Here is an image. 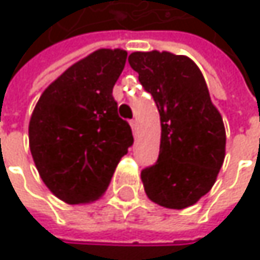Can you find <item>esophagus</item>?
<instances>
[{
	"label": "esophagus",
	"mask_w": 260,
	"mask_h": 260,
	"mask_svg": "<svg viewBox=\"0 0 260 260\" xmlns=\"http://www.w3.org/2000/svg\"><path fill=\"white\" fill-rule=\"evenodd\" d=\"M131 128H132L134 132H137V129H138V122L137 120H131Z\"/></svg>",
	"instance_id": "esophagus-1"
}]
</instances>
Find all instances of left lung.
<instances>
[{"label": "left lung", "instance_id": "1", "mask_svg": "<svg viewBox=\"0 0 260 260\" xmlns=\"http://www.w3.org/2000/svg\"><path fill=\"white\" fill-rule=\"evenodd\" d=\"M131 68L153 96L161 120L158 161L141 172L147 197L183 209L217 181L226 155V129L197 64L167 51L132 52Z\"/></svg>", "mask_w": 260, "mask_h": 260}]
</instances>
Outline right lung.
Segmentation results:
<instances>
[{"instance_id": "obj_1", "label": "right lung", "mask_w": 260, "mask_h": 260, "mask_svg": "<svg viewBox=\"0 0 260 260\" xmlns=\"http://www.w3.org/2000/svg\"><path fill=\"white\" fill-rule=\"evenodd\" d=\"M126 57L123 49L91 52L48 85L31 114L28 137L37 172L69 205L98 200L134 143L113 98Z\"/></svg>"}]
</instances>
